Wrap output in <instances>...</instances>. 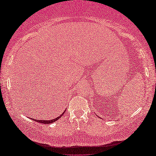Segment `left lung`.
Here are the masks:
<instances>
[{
  "instance_id": "obj_1",
  "label": "left lung",
  "mask_w": 156,
  "mask_h": 156,
  "mask_svg": "<svg viewBox=\"0 0 156 156\" xmlns=\"http://www.w3.org/2000/svg\"><path fill=\"white\" fill-rule=\"evenodd\" d=\"M96 116H97V115H96Z\"/></svg>"
}]
</instances>
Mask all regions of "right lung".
Instances as JSON below:
<instances>
[{
  "instance_id": "obj_1",
  "label": "right lung",
  "mask_w": 156,
  "mask_h": 156,
  "mask_svg": "<svg viewBox=\"0 0 156 156\" xmlns=\"http://www.w3.org/2000/svg\"><path fill=\"white\" fill-rule=\"evenodd\" d=\"M65 111H66V110L64 111L63 113L61 115L58 116V117L53 119H51V120H38V119H33V120L35 121V122H39V123H45V124H49V123H53V122H56L57 120H58L59 119H60V118L62 117V115H64V114H65Z\"/></svg>"
}]
</instances>
